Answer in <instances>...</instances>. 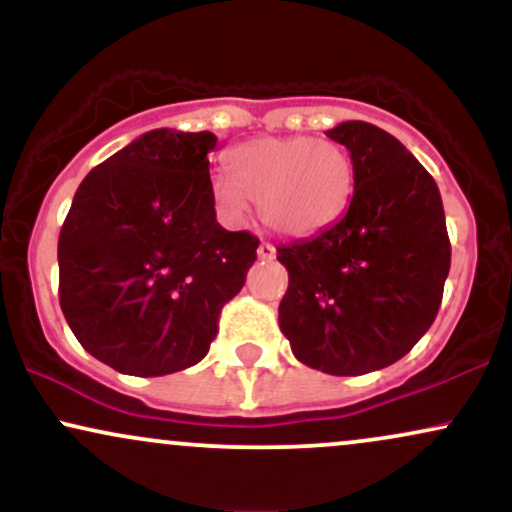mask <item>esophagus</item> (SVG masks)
I'll return each instance as SVG.
<instances>
[{
	"label": "esophagus",
	"instance_id": "obj_1",
	"mask_svg": "<svg viewBox=\"0 0 512 512\" xmlns=\"http://www.w3.org/2000/svg\"><path fill=\"white\" fill-rule=\"evenodd\" d=\"M257 257H260V260H274V257H276L274 245L260 243V248H257Z\"/></svg>",
	"mask_w": 512,
	"mask_h": 512
}]
</instances>
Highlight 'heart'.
Masks as SVG:
<instances>
[{"label": "heart", "mask_w": 512, "mask_h": 512, "mask_svg": "<svg viewBox=\"0 0 512 512\" xmlns=\"http://www.w3.org/2000/svg\"><path fill=\"white\" fill-rule=\"evenodd\" d=\"M230 175L214 180L216 204L228 219H245L250 199L281 236L308 238L344 216L354 195V161L344 146L315 137H262L228 158Z\"/></svg>", "instance_id": "b5f03b06"}]
</instances>
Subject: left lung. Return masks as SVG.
Returning <instances> with one entry per match:
<instances>
[{"label": "left lung", "mask_w": 512, "mask_h": 512, "mask_svg": "<svg viewBox=\"0 0 512 512\" xmlns=\"http://www.w3.org/2000/svg\"><path fill=\"white\" fill-rule=\"evenodd\" d=\"M354 161V197L334 226L281 245L289 269L279 327L305 366L361 375L407 356L436 320L450 240L436 180L385 129L327 132Z\"/></svg>", "instance_id": "left-lung-1"}]
</instances>
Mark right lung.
Segmentation results:
<instances>
[{
  "label": "right lung",
  "instance_id": "right-lung-1",
  "mask_svg": "<svg viewBox=\"0 0 512 512\" xmlns=\"http://www.w3.org/2000/svg\"><path fill=\"white\" fill-rule=\"evenodd\" d=\"M211 132L151 129L86 175L60 231V305L91 356L156 378L207 356L257 260L216 221Z\"/></svg>",
  "mask_w": 512,
  "mask_h": 512
}]
</instances>
